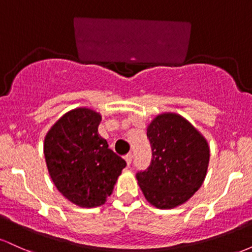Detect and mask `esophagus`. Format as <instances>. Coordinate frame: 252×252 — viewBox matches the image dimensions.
I'll use <instances>...</instances> for the list:
<instances>
[{"mask_svg": "<svg viewBox=\"0 0 252 252\" xmlns=\"http://www.w3.org/2000/svg\"><path fill=\"white\" fill-rule=\"evenodd\" d=\"M124 160L126 161V164H128V166H130V164H131V160H132V155L130 154H126V156H124Z\"/></svg>", "mask_w": 252, "mask_h": 252, "instance_id": "esophagus-1", "label": "esophagus"}]
</instances>
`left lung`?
Segmentation results:
<instances>
[{"instance_id":"1","label":"left lung","mask_w":252,"mask_h":252,"mask_svg":"<svg viewBox=\"0 0 252 252\" xmlns=\"http://www.w3.org/2000/svg\"><path fill=\"white\" fill-rule=\"evenodd\" d=\"M152 161L136 174L144 196L158 209H173L200 189L210 148L200 132L180 115L156 116L147 129Z\"/></svg>"}]
</instances>
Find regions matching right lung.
<instances>
[{
  "mask_svg": "<svg viewBox=\"0 0 252 252\" xmlns=\"http://www.w3.org/2000/svg\"><path fill=\"white\" fill-rule=\"evenodd\" d=\"M102 116L86 108L67 112L47 132L43 154L52 181L80 207H96L111 195L126 166L98 134Z\"/></svg>",
  "mask_w": 252,
  "mask_h": 252,
  "instance_id": "1",
  "label": "right lung"
}]
</instances>
